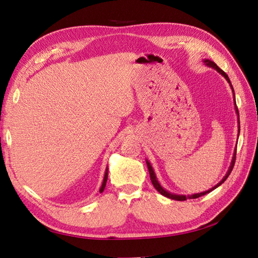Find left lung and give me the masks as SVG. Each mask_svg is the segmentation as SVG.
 I'll return each instance as SVG.
<instances>
[{
  "mask_svg": "<svg viewBox=\"0 0 258 258\" xmlns=\"http://www.w3.org/2000/svg\"><path fill=\"white\" fill-rule=\"evenodd\" d=\"M204 62L208 66V67H210V68H212V69H214V70H216V71L220 73L221 75H223L225 79H226V81H227L228 83H229V86H230V88H231V90H232V93H233V100H235V110H236V112H237V115H238V124H239V129H238V136H239V134H240V120H239V112H238V107H237V105H236V99H235V91H233V87H232V85H231V83H230V80H229V77H228V75L226 74L222 69H220L218 68L213 61H211V60H208V59H206V60H204ZM236 153H237V151L235 150V152H233V156H232V160H231V163H230V167H229V169H228V171H227V173H226V175L223 177V179L222 181L218 183V184H216L214 187H212V188H210L209 190H207V191H204V192H199V194H194V195H190V196H185V195H176V194H171V192H169V191H167L165 188H162L161 187V185L159 184V182L157 181V177H156V174H155V172H154V170H153V167L151 166V163H150V161L148 160H146V165H147V168H148V172H150V176H151V181H152V184L154 185V187L156 189H157V191H159L162 196H165V197H168V198H170V199H173V200H177V201H184V200H186V199H196V198H199V197H201V196H204V195H207V194H209L210 191H212V190H214L215 188H217L218 186L220 185H222L226 179H227V177L229 176V174H230V172L232 171V168H233V166H235V162H236Z\"/></svg>",
  "mask_w": 258,
  "mask_h": 258,
  "instance_id": "1",
  "label": "left lung"
}]
</instances>
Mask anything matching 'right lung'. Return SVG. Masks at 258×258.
<instances>
[{
	"mask_svg": "<svg viewBox=\"0 0 258 258\" xmlns=\"http://www.w3.org/2000/svg\"><path fill=\"white\" fill-rule=\"evenodd\" d=\"M107 173H108V170H107V168H106V170H105V174H104V178H103V182H102V185H101V187H100V192H102L103 190H104V188H105V185H106V181H107Z\"/></svg>",
	"mask_w": 258,
	"mask_h": 258,
	"instance_id": "add662e5",
	"label": "right lung"
}]
</instances>
